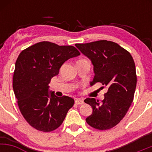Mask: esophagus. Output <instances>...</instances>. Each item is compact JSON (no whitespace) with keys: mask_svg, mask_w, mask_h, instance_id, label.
I'll return each instance as SVG.
<instances>
[{"mask_svg":"<svg viewBox=\"0 0 152 152\" xmlns=\"http://www.w3.org/2000/svg\"><path fill=\"white\" fill-rule=\"evenodd\" d=\"M75 103H76L77 105H81V104H83V101L81 100V99H77L75 100Z\"/></svg>","mask_w":152,"mask_h":152,"instance_id":"obj_1","label":"esophagus"}]
</instances>
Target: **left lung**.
Masks as SVG:
<instances>
[{
	"instance_id": "obj_1",
	"label": "left lung",
	"mask_w": 152,
	"mask_h": 152,
	"mask_svg": "<svg viewBox=\"0 0 152 152\" xmlns=\"http://www.w3.org/2000/svg\"><path fill=\"white\" fill-rule=\"evenodd\" d=\"M75 46L93 64L95 76L91 85L99 82L108 87L102 102L94 98L84 100L93 109L86 121L96 129H110L124 117L134 100L137 81L134 59L128 50L113 41L101 40Z\"/></svg>"
}]
</instances>
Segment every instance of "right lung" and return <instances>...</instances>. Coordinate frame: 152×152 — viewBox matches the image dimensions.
Returning <instances> with one entry per match:
<instances>
[{"instance_id":"1","label":"right lung","mask_w":152,"mask_h":152,"mask_svg":"<svg viewBox=\"0 0 152 152\" xmlns=\"http://www.w3.org/2000/svg\"><path fill=\"white\" fill-rule=\"evenodd\" d=\"M80 55L73 46H58L49 41L23 50L15 65L13 88L20 113L38 131L56 129L65 119L74 99L48 93V84L68 59Z\"/></svg>"}]
</instances>
